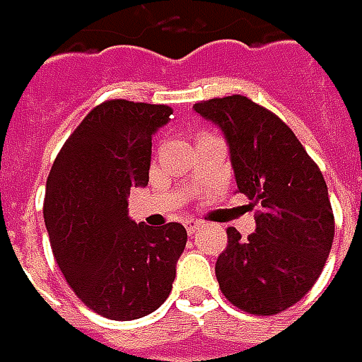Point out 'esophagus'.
I'll use <instances>...</instances> for the list:
<instances>
[{"instance_id": "1", "label": "esophagus", "mask_w": 362, "mask_h": 362, "mask_svg": "<svg viewBox=\"0 0 362 362\" xmlns=\"http://www.w3.org/2000/svg\"><path fill=\"white\" fill-rule=\"evenodd\" d=\"M185 228H187L189 235H195V233L203 228V223L202 221H197V219H189L187 223H185Z\"/></svg>"}]
</instances>
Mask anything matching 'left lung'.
Masks as SVG:
<instances>
[{
  "mask_svg": "<svg viewBox=\"0 0 362 362\" xmlns=\"http://www.w3.org/2000/svg\"><path fill=\"white\" fill-rule=\"evenodd\" d=\"M193 110L221 129L238 191L262 207L247 240L228 230V247L216 262L219 288L243 313H282L313 288L330 254L327 181L290 127L242 94L203 100Z\"/></svg>",
  "mask_w": 362,
  "mask_h": 362,
  "instance_id": "obj_1",
  "label": "left lung"
}]
</instances>
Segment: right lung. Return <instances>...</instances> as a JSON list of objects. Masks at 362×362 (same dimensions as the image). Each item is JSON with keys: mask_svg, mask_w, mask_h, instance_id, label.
Masks as SVG:
<instances>
[{"mask_svg": "<svg viewBox=\"0 0 362 362\" xmlns=\"http://www.w3.org/2000/svg\"><path fill=\"white\" fill-rule=\"evenodd\" d=\"M171 115L165 105L106 100L68 136L48 175L52 254L78 298L110 320L157 310L187 243L181 223H134L127 202L148 183L151 141Z\"/></svg>", "mask_w": 362, "mask_h": 362, "instance_id": "1", "label": "right lung"}]
</instances>
